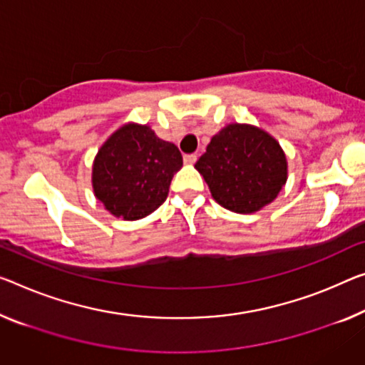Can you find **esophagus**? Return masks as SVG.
Here are the masks:
<instances>
[{
  "label": "esophagus",
  "mask_w": 365,
  "mask_h": 365,
  "mask_svg": "<svg viewBox=\"0 0 365 365\" xmlns=\"http://www.w3.org/2000/svg\"><path fill=\"white\" fill-rule=\"evenodd\" d=\"M197 161V155L190 153V155H184V163L186 165H194Z\"/></svg>",
  "instance_id": "obj_1"
}]
</instances>
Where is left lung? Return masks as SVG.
I'll return each instance as SVG.
<instances>
[{"label":"left lung","instance_id":"obj_1","mask_svg":"<svg viewBox=\"0 0 365 365\" xmlns=\"http://www.w3.org/2000/svg\"><path fill=\"white\" fill-rule=\"evenodd\" d=\"M212 197L237 214L271 204L287 181V158L267 132L248 124L223 127L195 163Z\"/></svg>","mask_w":365,"mask_h":365}]
</instances>
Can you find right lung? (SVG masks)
<instances>
[{
    "mask_svg": "<svg viewBox=\"0 0 365 365\" xmlns=\"http://www.w3.org/2000/svg\"><path fill=\"white\" fill-rule=\"evenodd\" d=\"M181 166L175 143L156 137L148 125L125 124L106 140L94 158V195L114 217L138 220L166 200Z\"/></svg>",
    "mask_w": 365,
    "mask_h": 365,
    "instance_id": "obj_1",
    "label": "right lung"
}]
</instances>
